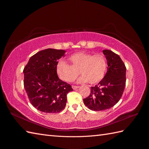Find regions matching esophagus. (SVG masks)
I'll return each mask as SVG.
<instances>
[{"label":"esophagus","mask_w":149,"mask_h":149,"mask_svg":"<svg viewBox=\"0 0 149 149\" xmlns=\"http://www.w3.org/2000/svg\"><path fill=\"white\" fill-rule=\"evenodd\" d=\"M79 88V86H72V88L73 89H78Z\"/></svg>","instance_id":"esophagus-1"}]
</instances>
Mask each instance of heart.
<instances>
[{
    "label": "heart",
    "instance_id": "1",
    "mask_svg": "<svg viewBox=\"0 0 149 149\" xmlns=\"http://www.w3.org/2000/svg\"><path fill=\"white\" fill-rule=\"evenodd\" d=\"M68 61L70 65L61 61L56 66L59 78L67 83L73 81L79 73L82 75L79 83L96 84L103 79L107 70L106 59L101 54L76 53L68 58Z\"/></svg>",
    "mask_w": 149,
    "mask_h": 149
}]
</instances>
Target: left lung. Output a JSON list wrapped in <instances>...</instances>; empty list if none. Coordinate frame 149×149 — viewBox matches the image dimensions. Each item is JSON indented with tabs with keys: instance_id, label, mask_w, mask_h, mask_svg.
Wrapping results in <instances>:
<instances>
[{
	"instance_id": "8db88e82",
	"label": "left lung",
	"mask_w": 149,
	"mask_h": 149,
	"mask_svg": "<svg viewBox=\"0 0 149 149\" xmlns=\"http://www.w3.org/2000/svg\"><path fill=\"white\" fill-rule=\"evenodd\" d=\"M102 52L107 60V73L100 83L91 88L89 96L83 99L85 106L94 111L106 110L116 104L125 86L126 68L123 60L109 49Z\"/></svg>"
}]
</instances>
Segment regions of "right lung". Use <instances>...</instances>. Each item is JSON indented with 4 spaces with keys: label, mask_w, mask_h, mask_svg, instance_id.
<instances>
[{
    "label": "right lung",
    "mask_w": 149,
    "mask_h": 149,
    "mask_svg": "<svg viewBox=\"0 0 149 149\" xmlns=\"http://www.w3.org/2000/svg\"><path fill=\"white\" fill-rule=\"evenodd\" d=\"M63 49L48 48L29 59L24 69V88L31 104L46 113H57L64 109L71 86L60 79L58 60L65 56Z\"/></svg>",
    "instance_id": "right-lung-1"
}]
</instances>
